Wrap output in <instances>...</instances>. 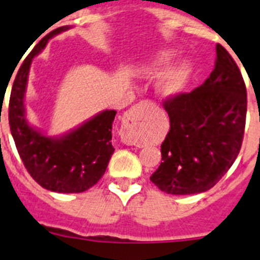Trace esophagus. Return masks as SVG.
Wrapping results in <instances>:
<instances>
[{
    "label": "esophagus",
    "instance_id": "1",
    "mask_svg": "<svg viewBox=\"0 0 260 260\" xmlns=\"http://www.w3.org/2000/svg\"><path fill=\"white\" fill-rule=\"evenodd\" d=\"M147 103H139L134 105L132 109L126 112L122 118V127H121V138L125 143L130 144L134 142L137 133L142 132L144 126V109Z\"/></svg>",
    "mask_w": 260,
    "mask_h": 260
}]
</instances>
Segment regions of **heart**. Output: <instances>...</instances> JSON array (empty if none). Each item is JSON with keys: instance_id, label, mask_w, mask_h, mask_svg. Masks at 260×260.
I'll return each instance as SVG.
<instances>
[{"instance_id": "obj_1", "label": "heart", "mask_w": 260, "mask_h": 260, "mask_svg": "<svg viewBox=\"0 0 260 260\" xmlns=\"http://www.w3.org/2000/svg\"><path fill=\"white\" fill-rule=\"evenodd\" d=\"M173 58L174 53L172 50H162L155 58H152V61L144 65L143 70L148 74H160L173 61ZM190 75H191V66L189 62H181L177 66L172 68L160 82L158 89H160L162 98L173 99L182 95L189 83Z\"/></svg>"}]
</instances>
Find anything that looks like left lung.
Instances as JSON below:
<instances>
[{
	"instance_id": "left-lung-1",
	"label": "left lung",
	"mask_w": 260,
	"mask_h": 260,
	"mask_svg": "<svg viewBox=\"0 0 260 260\" xmlns=\"http://www.w3.org/2000/svg\"><path fill=\"white\" fill-rule=\"evenodd\" d=\"M171 128L160 167L150 180L173 195L210 190L237 158L246 122V86L237 63L220 44L215 69L202 86L164 102Z\"/></svg>"
}]
</instances>
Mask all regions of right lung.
I'll return each instance as SVG.
<instances>
[{"mask_svg":"<svg viewBox=\"0 0 260 260\" xmlns=\"http://www.w3.org/2000/svg\"><path fill=\"white\" fill-rule=\"evenodd\" d=\"M70 29L58 27L40 40L24 59L11 88L9 123L18 153L27 172L41 187L54 192H83L104 176L112 146L116 110H103L61 137H48L27 119L24 96L32 59L53 36Z\"/></svg>","mask_w":260,"mask_h":260,"instance_id":"add662e5","label":"right lung"}]
</instances>
